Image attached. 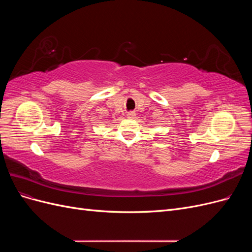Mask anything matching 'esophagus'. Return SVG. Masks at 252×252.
<instances>
[{
  "mask_svg": "<svg viewBox=\"0 0 252 252\" xmlns=\"http://www.w3.org/2000/svg\"><path fill=\"white\" fill-rule=\"evenodd\" d=\"M134 117H135V112H134V111H129V112H127V118L133 119Z\"/></svg>",
  "mask_w": 252,
  "mask_h": 252,
  "instance_id": "1",
  "label": "esophagus"
}]
</instances>
